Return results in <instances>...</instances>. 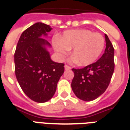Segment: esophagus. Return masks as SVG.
Segmentation results:
<instances>
[{"mask_svg":"<svg viewBox=\"0 0 130 130\" xmlns=\"http://www.w3.org/2000/svg\"><path fill=\"white\" fill-rule=\"evenodd\" d=\"M65 70H69V69H71V67L68 66V65H65Z\"/></svg>","mask_w":130,"mask_h":130,"instance_id":"1","label":"esophagus"}]
</instances>
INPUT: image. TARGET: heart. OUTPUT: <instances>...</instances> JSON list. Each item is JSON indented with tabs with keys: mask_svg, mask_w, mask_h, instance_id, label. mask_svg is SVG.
Returning a JSON list of instances; mask_svg holds the SVG:
<instances>
[{
	"mask_svg": "<svg viewBox=\"0 0 130 130\" xmlns=\"http://www.w3.org/2000/svg\"><path fill=\"white\" fill-rule=\"evenodd\" d=\"M53 46L61 59L72 50V57L81 66L91 65L100 57L105 47V38L87 29H70L53 40Z\"/></svg>",
	"mask_w": 130,
	"mask_h": 130,
	"instance_id": "1",
	"label": "heart"
}]
</instances>
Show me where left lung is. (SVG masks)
Returning <instances> with one entry per match:
<instances>
[{
    "label": "left lung",
    "instance_id": "obj_1",
    "mask_svg": "<svg viewBox=\"0 0 130 130\" xmlns=\"http://www.w3.org/2000/svg\"><path fill=\"white\" fill-rule=\"evenodd\" d=\"M106 48L102 57L95 63L82 69H73L74 77L71 88L75 96L84 101H91L105 92L113 75L114 48L105 34Z\"/></svg>",
    "mask_w": 130,
    "mask_h": 130
}]
</instances>
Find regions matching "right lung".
Returning a JSON list of instances; mask_svg holds the SVG:
<instances>
[{
  "label": "right lung",
  "instance_id": "obj_1",
  "mask_svg": "<svg viewBox=\"0 0 130 130\" xmlns=\"http://www.w3.org/2000/svg\"><path fill=\"white\" fill-rule=\"evenodd\" d=\"M52 29L41 22L28 27L19 38L14 56L18 83L36 103H46L53 98L65 69L63 63L51 59L48 51L51 45L43 38Z\"/></svg>",
  "mask_w": 130,
  "mask_h": 130
}]
</instances>
